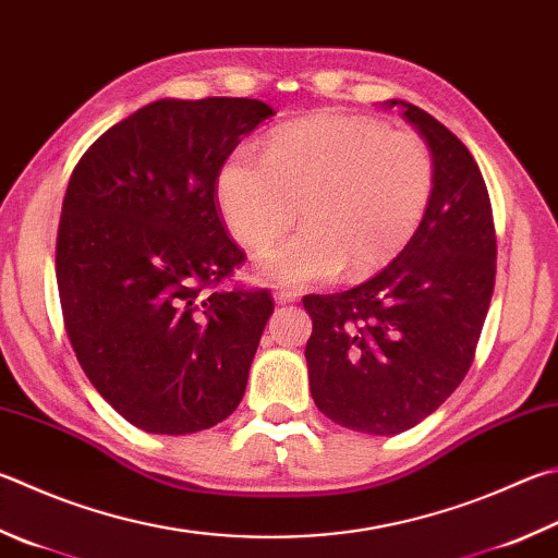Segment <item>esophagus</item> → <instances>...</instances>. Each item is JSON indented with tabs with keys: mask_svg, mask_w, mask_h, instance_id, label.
<instances>
[{
	"mask_svg": "<svg viewBox=\"0 0 558 558\" xmlns=\"http://www.w3.org/2000/svg\"><path fill=\"white\" fill-rule=\"evenodd\" d=\"M272 298H276L278 305H288V302H295V300H298V292H292V290H276V292H272Z\"/></svg>",
	"mask_w": 558,
	"mask_h": 558,
	"instance_id": "obj_1",
	"label": "esophagus"
}]
</instances>
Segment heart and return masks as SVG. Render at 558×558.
Wrapping results in <instances>:
<instances>
[{"label":"heart","mask_w":558,"mask_h":558,"mask_svg":"<svg viewBox=\"0 0 558 558\" xmlns=\"http://www.w3.org/2000/svg\"><path fill=\"white\" fill-rule=\"evenodd\" d=\"M434 158L412 131L368 117H314L248 146L219 170L217 199L236 241L268 246L298 217L295 236L263 253L258 278L282 288L363 276L398 253L427 215Z\"/></svg>","instance_id":"1"}]
</instances>
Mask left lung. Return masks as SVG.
I'll return each mask as SVG.
<instances>
[{
	"mask_svg": "<svg viewBox=\"0 0 558 558\" xmlns=\"http://www.w3.org/2000/svg\"><path fill=\"white\" fill-rule=\"evenodd\" d=\"M385 105L402 107L432 150L427 215L378 276L302 300L312 317L305 359L314 404L341 427L378 437L412 429L459 388L490 307L498 253L471 150L424 109Z\"/></svg>",
	"mask_w": 558,
	"mask_h": 558,
	"instance_id": "obj_1",
	"label": "left lung"
}]
</instances>
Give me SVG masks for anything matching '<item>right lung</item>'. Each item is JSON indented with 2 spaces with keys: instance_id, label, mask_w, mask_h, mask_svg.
<instances>
[{
  "instance_id": "obj_1",
  "label": "right lung",
  "mask_w": 558,
  "mask_h": 558,
  "mask_svg": "<svg viewBox=\"0 0 558 558\" xmlns=\"http://www.w3.org/2000/svg\"><path fill=\"white\" fill-rule=\"evenodd\" d=\"M272 114L246 97L158 99L70 175L56 241L65 331L89 383L138 429H209L244 398L272 300L215 290L246 260L215 197L231 150Z\"/></svg>"
}]
</instances>
